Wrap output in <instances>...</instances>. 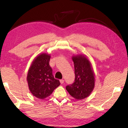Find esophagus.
<instances>
[{
  "label": "esophagus",
  "mask_w": 128,
  "mask_h": 128,
  "mask_svg": "<svg viewBox=\"0 0 128 128\" xmlns=\"http://www.w3.org/2000/svg\"><path fill=\"white\" fill-rule=\"evenodd\" d=\"M60 82L61 84H63V83H64V80H62V79L60 80Z\"/></svg>",
  "instance_id": "34e87169"
}]
</instances>
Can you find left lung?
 <instances>
[{
	"mask_svg": "<svg viewBox=\"0 0 128 128\" xmlns=\"http://www.w3.org/2000/svg\"><path fill=\"white\" fill-rule=\"evenodd\" d=\"M74 64L75 81L66 86L70 95L76 100H82L90 95L95 85V75L91 64L84 56H72Z\"/></svg>",
	"mask_w": 128,
	"mask_h": 128,
	"instance_id": "1",
	"label": "left lung"
}]
</instances>
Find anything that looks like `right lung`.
<instances>
[{"instance_id":"1","label":"right lung","mask_w":128,"mask_h":128,"mask_svg":"<svg viewBox=\"0 0 128 128\" xmlns=\"http://www.w3.org/2000/svg\"><path fill=\"white\" fill-rule=\"evenodd\" d=\"M51 56L41 53L32 61L28 70L26 80L29 90L36 98L44 99L51 95L60 84L52 74L49 62Z\"/></svg>"}]
</instances>
